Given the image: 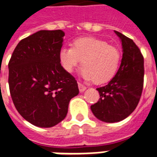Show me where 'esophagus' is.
Wrapping results in <instances>:
<instances>
[{"label":"esophagus","mask_w":157,"mask_h":157,"mask_svg":"<svg viewBox=\"0 0 157 157\" xmlns=\"http://www.w3.org/2000/svg\"><path fill=\"white\" fill-rule=\"evenodd\" d=\"M78 88H79V90H80V92H83L86 90V87L84 85L81 84V83H78Z\"/></svg>","instance_id":"1"}]
</instances>
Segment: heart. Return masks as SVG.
<instances>
[{"label": "heart", "instance_id": "heart-1", "mask_svg": "<svg viewBox=\"0 0 157 157\" xmlns=\"http://www.w3.org/2000/svg\"><path fill=\"white\" fill-rule=\"evenodd\" d=\"M61 67L73 72L81 61L80 74L86 81L96 84L110 82L117 74L121 63V52L105 40L95 37H80L72 41L71 47H62L58 54Z\"/></svg>", "mask_w": 157, "mask_h": 157}]
</instances>
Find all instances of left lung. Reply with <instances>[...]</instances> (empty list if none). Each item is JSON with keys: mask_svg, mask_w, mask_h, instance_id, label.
<instances>
[{"mask_svg": "<svg viewBox=\"0 0 157 157\" xmlns=\"http://www.w3.org/2000/svg\"><path fill=\"white\" fill-rule=\"evenodd\" d=\"M122 46V59L117 74L106 86L97 88L101 98L90 106L101 121L118 122L134 111L140 101L144 79V58L132 39L115 31Z\"/></svg>", "mask_w": 157, "mask_h": 157, "instance_id": "left-lung-1", "label": "left lung"}]
</instances>
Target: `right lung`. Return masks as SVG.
Instances as JSON below:
<instances>
[{"label":"right lung","instance_id":"add662e5","mask_svg":"<svg viewBox=\"0 0 157 157\" xmlns=\"http://www.w3.org/2000/svg\"><path fill=\"white\" fill-rule=\"evenodd\" d=\"M65 32L41 30L18 43L8 64L9 87L21 116L39 127H52L67 117L79 94L75 79L61 67L58 54Z\"/></svg>","mask_w":157,"mask_h":157}]
</instances>
